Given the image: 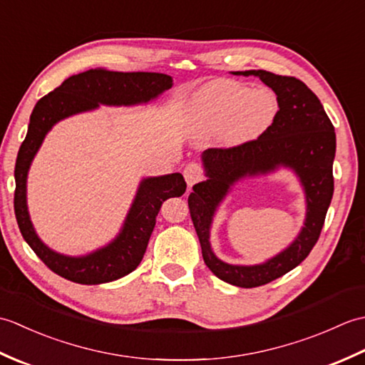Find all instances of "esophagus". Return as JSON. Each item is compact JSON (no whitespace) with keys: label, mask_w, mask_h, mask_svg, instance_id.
<instances>
[{"label":"esophagus","mask_w":365,"mask_h":365,"mask_svg":"<svg viewBox=\"0 0 365 365\" xmlns=\"http://www.w3.org/2000/svg\"><path fill=\"white\" fill-rule=\"evenodd\" d=\"M183 177H185V180H187L188 187L191 188L192 185H196L197 182L202 180L204 170H202V168H200V165H197V163H190V165L183 170Z\"/></svg>","instance_id":"1"}]
</instances>
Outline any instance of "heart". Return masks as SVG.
Instances as JSON below:
<instances>
[{
	"label": "heart",
	"mask_w": 365,
	"mask_h": 365,
	"mask_svg": "<svg viewBox=\"0 0 365 365\" xmlns=\"http://www.w3.org/2000/svg\"><path fill=\"white\" fill-rule=\"evenodd\" d=\"M277 98L268 89H250L220 80L199 89L191 100V123L204 133L221 131L227 145H243L262 136L277 114Z\"/></svg>",
	"instance_id": "b5f03b06"
}]
</instances>
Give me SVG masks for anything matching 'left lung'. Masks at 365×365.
<instances>
[{"label":"left lung","instance_id":"left-lung-1","mask_svg":"<svg viewBox=\"0 0 365 365\" xmlns=\"http://www.w3.org/2000/svg\"><path fill=\"white\" fill-rule=\"evenodd\" d=\"M232 73L259 76L274 91L279 111L269 128L255 141L230 149L202 152L207 180L192 187L188 207L205 265L221 281L252 289L298 267L319 240L334 192L332 163L336 157V133L319 97L302 81L267 71ZM281 167L290 168L305 191V226L284 252L267 262L257 266H232L222 262L215 257L210 245L212 216L219 204L237 181L266 175Z\"/></svg>","mask_w":365,"mask_h":365}]
</instances>
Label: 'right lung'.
Listing matches in <instances>:
<instances>
[{
    "mask_svg": "<svg viewBox=\"0 0 365 365\" xmlns=\"http://www.w3.org/2000/svg\"><path fill=\"white\" fill-rule=\"evenodd\" d=\"M173 76L155 72H111L91 68L72 75L36 103L28 133L15 163L14 210L25 242L53 273L76 284H105L130 274L141 263L161 204L182 196L187 183L174 173L141 180L119 234L110 243L86 255H64L46 246L31 222L26 204L28 173L46 133L59 120L94 111L100 105L135 106L149 103L173 88Z\"/></svg>",
    "mask_w": 365,
    "mask_h": 365,
    "instance_id": "add662e5",
    "label": "right lung"
}]
</instances>
